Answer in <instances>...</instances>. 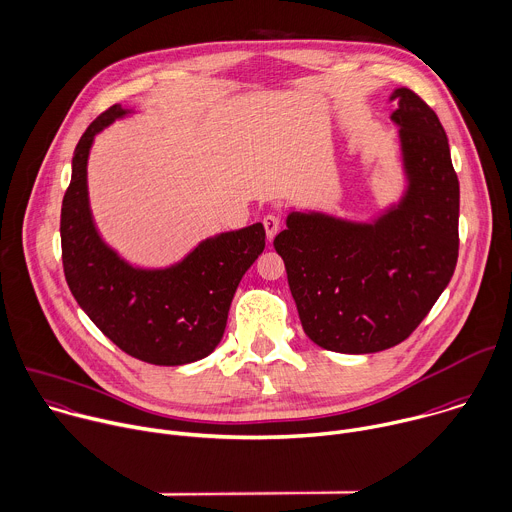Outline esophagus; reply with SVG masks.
I'll use <instances>...</instances> for the list:
<instances>
[{"instance_id":"obj_1","label":"esophagus","mask_w":512,"mask_h":512,"mask_svg":"<svg viewBox=\"0 0 512 512\" xmlns=\"http://www.w3.org/2000/svg\"><path fill=\"white\" fill-rule=\"evenodd\" d=\"M262 224H264V230H266V236H268V240H272V238L276 236V232L280 230V218H278V216H274V214H268V216H264Z\"/></svg>"}]
</instances>
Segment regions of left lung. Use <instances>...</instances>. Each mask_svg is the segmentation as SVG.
Wrapping results in <instances>:
<instances>
[{"instance_id":"1","label":"left lung","mask_w":512,"mask_h":512,"mask_svg":"<svg viewBox=\"0 0 512 512\" xmlns=\"http://www.w3.org/2000/svg\"><path fill=\"white\" fill-rule=\"evenodd\" d=\"M405 191L373 222L290 212L274 238L304 333L337 353L399 345L426 319L458 260L460 183L438 115L395 88Z\"/></svg>"}]
</instances>
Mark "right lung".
<instances>
[{
  "instance_id": "1",
  "label": "right lung",
  "mask_w": 512,
  "mask_h": 512,
  "mask_svg": "<svg viewBox=\"0 0 512 512\" xmlns=\"http://www.w3.org/2000/svg\"><path fill=\"white\" fill-rule=\"evenodd\" d=\"M129 113L111 107L74 149L60 214L64 276L80 309L127 355L151 365H185L208 357L222 341L234 292L262 254L266 232L260 222L222 232L167 268H139L121 258L94 226L86 165L94 135Z\"/></svg>"
}]
</instances>
